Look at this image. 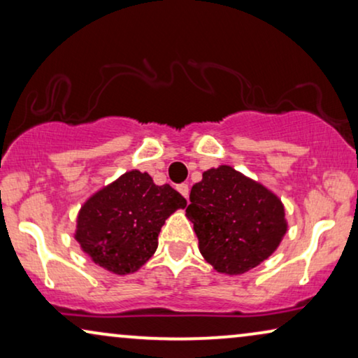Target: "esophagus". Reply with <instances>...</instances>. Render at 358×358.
<instances>
[{
    "label": "esophagus",
    "mask_w": 358,
    "mask_h": 358,
    "mask_svg": "<svg viewBox=\"0 0 358 358\" xmlns=\"http://www.w3.org/2000/svg\"><path fill=\"white\" fill-rule=\"evenodd\" d=\"M178 190H179L180 194L184 195L185 199L189 197V185H187V184H179V185H178Z\"/></svg>",
    "instance_id": "obj_1"
}]
</instances>
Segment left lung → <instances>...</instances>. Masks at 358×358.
Returning a JSON list of instances; mask_svg holds the SVG:
<instances>
[{
  "instance_id": "left-lung-1",
  "label": "left lung",
  "mask_w": 358,
  "mask_h": 358,
  "mask_svg": "<svg viewBox=\"0 0 358 358\" xmlns=\"http://www.w3.org/2000/svg\"><path fill=\"white\" fill-rule=\"evenodd\" d=\"M185 208L199 249L215 271L239 275L271 256L287 233L283 205L231 166L202 174Z\"/></svg>"
}]
</instances>
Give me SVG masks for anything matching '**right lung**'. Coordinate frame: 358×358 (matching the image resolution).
I'll return each instance as SVG.
<instances>
[{
    "label": "right lung",
    "instance_id": "right-lung-1",
    "mask_svg": "<svg viewBox=\"0 0 358 358\" xmlns=\"http://www.w3.org/2000/svg\"><path fill=\"white\" fill-rule=\"evenodd\" d=\"M187 202L169 184L130 171L81 207L76 241L97 266L117 275L136 272L158 248L166 218Z\"/></svg>",
    "mask_w": 358,
    "mask_h": 358
}]
</instances>
